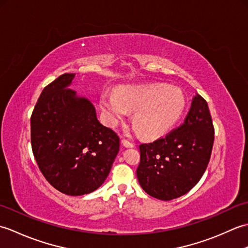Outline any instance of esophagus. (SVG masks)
I'll return each mask as SVG.
<instances>
[{"label": "esophagus", "mask_w": 248, "mask_h": 248, "mask_svg": "<svg viewBox=\"0 0 248 248\" xmlns=\"http://www.w3.org/2000/svg\"><path fill=\"white\" fill-rule=\"evenodd\" d=\"M121 144H123L124 147H127V148H132V147H134V144L132 143V141H130L125 139L121 140Z\"/></svg>", "instance_id": "34e87169"}]
</instances>
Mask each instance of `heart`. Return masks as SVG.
I'll list each match as a JSON object with an SVG mask.
<instances>
[{"mask_svg":"<svg viewBox=\"0 0 248 248\" xmlns=\"http://www.w3.org/2000/svg\"><path fill=\"white\" fill-rule=\"evenodd\" d=\"M100 105L110 125H117L134 110L133 124L145 138L154 139L167 133L186 108L181 89L165 84L123 86L113 93L101 94Z\"/></svg>","mask_w":248,"mask_h":248,"instance_id":"1","label":"heart"}]
</instances>
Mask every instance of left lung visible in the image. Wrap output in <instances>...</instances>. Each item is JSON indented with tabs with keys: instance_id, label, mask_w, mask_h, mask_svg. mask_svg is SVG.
<instances>
[{
	"instance_id": "obj_1",
	"label": "left lung",
	"mask_w": 248,
	"mask_h": 248,
	"mask_svg": "<svg viewBox=\"0 0 248 248\" xmlns=\"http://www.w3.org/2000/svg\"><path fill=\"white\" fill-rule=\"evenodd\" d=\"M214 127L205 100L196 94L184 123L165 138L140 145L139 182L150 196L171 200L193 188L207 170Z\"/></svg>"
}]
</instances>
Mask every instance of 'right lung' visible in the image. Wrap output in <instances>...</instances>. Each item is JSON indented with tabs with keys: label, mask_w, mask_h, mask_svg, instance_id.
Wrapping results in <instances>:
<instances>
[{
	"label": "right lung",
	"mask_w": 248,
	"mask_h": 248,
	"mask_svg": "<svg viewBox=\"0 0 248 248\" xmlns=\"http://www.w3.org/2000/svg\"><path fill=\"white\" fill-rule=\"evenodd\" d=\"M65 73L44 88L31 117V143L40 171L52 186L70 196L102 186L119 151V138L99 123L87 98L69 88Z\"/></svg>",
	"instance_id": "obj_1"
}]
</instances>
